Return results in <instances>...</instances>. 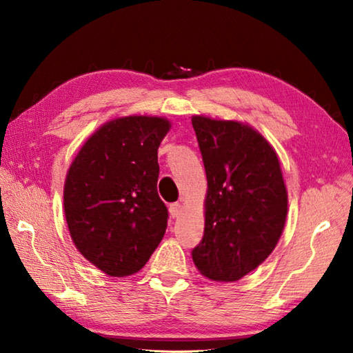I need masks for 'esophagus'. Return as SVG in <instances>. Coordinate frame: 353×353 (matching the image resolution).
<instances>
[{
  "label": "esophagus",
  "mask_w": 353,
  "mask_h": 353,
  "mask_svg": "<svg viewBox=\"0 0 353 353\" xmlns=\"http://www.w3.org/2000/svg\"><path fill=\"white\" fill-rule=\"evenodd\" d=\"M181 210H182V205L179 204V202H172V204L170 205V213L172 218H177L179 214H181Z\"/></svg>",
  "instance_id": "obj_1"
}]
</instances>
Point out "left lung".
I'll return each instance as SVG.
<instances>
[{
	"label": "left lung",
	"mask_w": 353,
	"mask_h": 353,
	"mask_svg": "<svg viewBox=\"0 0 353 353\" xmlns=\"http://www.w3.org/2000/svg\"><path fill=\"white\" fill-rule=\"evenodd\" d=\"M207 174L205 227L191 250L198 270L235 282L261 265L282 235L288 196L276 152L252 128L193 117Z\"/></svg>",
	"instance_id": "1"
}]
</instances>
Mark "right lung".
Segmentation results:
<instances>
[{
  "label": "right lung",
  "mask_w": 353,
  "mask_h": 353,
  "mask_svg": "<svg viewBox=\"0 0 353 353\" xmlns=\"http://www.w3.org/2000/svg\"><path fill=\"white\" fill-rule=\"evenodd\" d=\"M170 121L118 118L98 129L71 163L63 188L70 235L113 277L139 272L162 241L168 208L159 198L157 149Z\"/></svg>",
  "instance_id": "obj_1"
}]
</instances>
